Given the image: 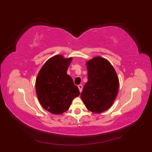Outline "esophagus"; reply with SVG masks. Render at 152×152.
<instances>
[{
  "label": "esophagus",
  "instance_id": "34e87169",
  "mask_svg": "<svg viewBox=\"0 0 152 152\" xmlns=\"http://www.w3.org/2000/svg\"><path fill=\"white\" fill-rule=\"evenodd\" d=\"M78 89H79V91H80V92H82V88H83V86H82V84H80V85H78Z\"/></svg>",
  "mask_w": 152,
  "mask_h": 152
}]
</instances>
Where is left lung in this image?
Listing matches in <instances>:
<instances>
[{
	"label": "left lung",
	"mask_w": 152,
	"mask_h": 152,
	"mask_svg": "<svg viewBox=\"0 0 152 152\" xmlns=\"http://www.w3.org/2000/svg\"><path fill=\"white\" fill-rule=\"evenodd\" d=\"M88 82L81 93V99L90 111L100 113L109 109L119 91V79L111 64L96 57L86 63Z\"/></svg>",
	"instance_id": "left-lung-1"
}]
</instances>
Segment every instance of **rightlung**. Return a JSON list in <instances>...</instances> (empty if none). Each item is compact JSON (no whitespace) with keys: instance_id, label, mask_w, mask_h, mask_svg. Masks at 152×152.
Returning <instances> with one entry per match:
<instances>
[{"instance_id":"obj_1","label":"right lung","mask_w":152,"mask_h":152,"mask_svg":"<svg viewBox=\"0 0 152 152\" xmlns=\"http://www.w3.org/2000/svg\"><path fill=\"white\" fill-rule=\"evenodd\" d=\"M72 59L55 56L41 69L35 82L36 92L42 106L53 114H61L70 108L72 101L80 95L78 87L67 74Z\"/></svg>"}]
</instances>
